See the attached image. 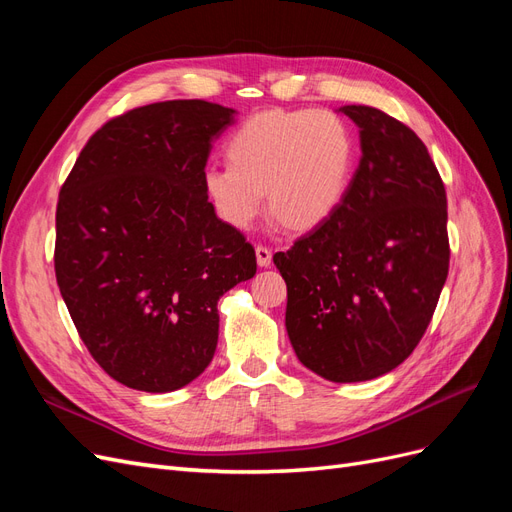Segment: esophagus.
Segmentation results:
<instances>
[{
	"label": "esophagus",
	"mask_w": 512,
	"mask_h": 512,
	"mask_svg": "<svg viewBox=\"0 0 512 512\" xmlns=\"http://www.w3.org/2000/svg\"><path fill=\"white\" fill-rule=\"evenodd\" d=\"M256 260H258L260 267H269L271 262H273L271 247H267V245H256Z\"/></svg>",
	"instance_id": "34e87169"
}]
</instances>
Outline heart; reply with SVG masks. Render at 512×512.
Returning <instances> with one entry per match:
<instances>
[{"label":"heart","mask_w":512,"mask_h":512,"mask_svg":"<svg viewBox=\"0 0 512 512\" xmlns=\"http://www.w3.org/2000/svg\"><path fill=\"white\" fill-rule=\"evenodd\" d=\"M226 156L230 166H209L203 175L222 222L250 230L265 194L286 226L309 230L344 200L354 147L346 123L331 111H265L230 136Z\"/></svg>","instance_id":"b5f03b06"}]
</instances>
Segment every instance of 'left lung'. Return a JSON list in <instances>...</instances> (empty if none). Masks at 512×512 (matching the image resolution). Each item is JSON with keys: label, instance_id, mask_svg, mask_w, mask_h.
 <instances>
[{"label": "left lung", "instance_id": "obj_1", "mask_svg": "<svg viewBox=\"0 0 512 512\" xmlns=\"http://www.w3.org/2000/svg\"><path fill=\"white\" fill-rule=\"evenodd\" d=\"M363 156L344 200L273 262L288 288L299 361L331 382H363L421 342L448 275L446 190L427 147L380 108H339Z\"/></svg>", "mask_w": 512, "mask_h": 512}]
</instances>
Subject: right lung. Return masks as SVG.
<instances>
[{"mask_svg": "<svg viewBox=\"0 0 512 512\" xmlns=\"http://www.w3.org/2000/svg\"><path fill=\"white\" fill-rule=\"evenodd\" d=\"M232 108L166 100L108 119L59 190L55 277L94 361L145 393L177 391L211 363L218 301L256 273L254 245L203 185Z\"/></svg>", "mask_w": 512, "mask_h": 512, "instance_id": "obj_1", "label": "right lung"}]
</instances>
